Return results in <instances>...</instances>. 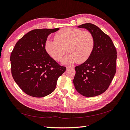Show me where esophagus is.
<instances>
[{
	"instance_id": "1",
	"label": "esophagus",
	"mask_w": 130,
	"mask_h": 130,
	"mask_svg": "<svg viewBox=\"0 0 130 130\" xmlns=\"http://www.w3.org/2000/svg\"><path fill=\"white\" fill-rule=\"evenodd\" d=\"M74 68V66H69V67H66V68L67 69H69V68Z\"/></svg>"
}]
</instances>
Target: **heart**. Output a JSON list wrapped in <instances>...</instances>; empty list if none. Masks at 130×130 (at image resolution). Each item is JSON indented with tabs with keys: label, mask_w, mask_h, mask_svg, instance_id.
Returning <instances> with one entry per match:
<instances>
[{
	"label": "heart",
	"mask_w": 130,
	"mask_h": 130,
	"mask_svg": "<svg viewBox=\"0 0 130 130\" xmlns=\"http://www.w3.org/2000/svg\"><path fill=\"white\" fill-rule=\"evenodd\" d=\"M95 40L90 31L75 28L63 29L55 35V40H48L45 44L47 54L55 61H60L66 54L62 63L81 64L86 62L93 51Z\"/></svg>",
	"instance_id": "heart-1"
}]
</instances>
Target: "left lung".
I'll list each match as a JSON object with an SVG mask.
<instances>
[{"mask_svg":"<svg viewBox=\"0 0 130 130\" xmlns=\"http://www.w3.org/2000/svg\"><path fill=\"white\" fill-rule=\"evenodd\" d=\"M78 27L92 33L95 44L90 58L75 67L74 85L84 96H99L108 88L116 72V48L110 38L94 24L85 23Z\"/></svg>","mask_w":130,"mask_h":130,"instance_id":"8db88e82","label":"left lung"}]
</instances>
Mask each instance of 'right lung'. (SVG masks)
I'll return each instance as SVG.
<instances>
[{
  "label": "right lung",
  "mask_w": 130,
  "mask_h": 130,
  "mask_svg": "<svg viewBox=\"0 0 130 130\" xmlns=\"http://www.w3.org/2000/svg\"><path fill=\"white\" fill-rule=\"evenodd\" d=\"M59 28L34 29L17 42L10 56L11 74L24 92L43 97L55 90L59 76L66 71L45 49L48 36Z\"/></svg>",
  "instance_id": "add662e5"
}]
</instances>
